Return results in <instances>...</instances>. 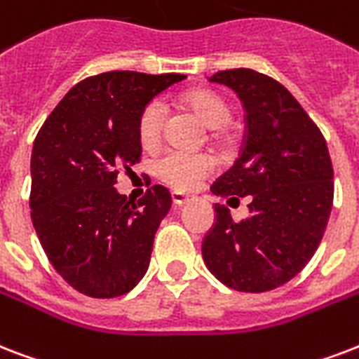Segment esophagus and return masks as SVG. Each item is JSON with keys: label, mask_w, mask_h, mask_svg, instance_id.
I'll list each match as a JSON object with an SVG mask.
<instances>
[{"label": "esophagus", "mask_w": 359, "mask_h": 359, "mask_svg": "<svg viewBox=\"0 0 359 359\" xmlns=\"http://www.w3.org/2000/svg\"><path fill=\"white\" fill-rule=\"evenodd\" d=\"M171 198H173V205H177V207H182V205H186L190 201V198L184 196V194H180V191H173Z\"/></svg>", "instance_id": "34e87169"}]
</instances>
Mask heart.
Segmentation results:
<instances>
[{
    "mask_svg": "<svg viewBox=\"0 0 359 359\" xmlns=\"http://www.w3.org/2000/svg\"><path fill=\"white\" fill-rule=\"evenodd\" d=\"M188 105L209 130H222L231 120L228 103L212 92H194L188 95ZM168 120V109L160 100L144 105L139 116L137 133L139 141L147 149L160 143ZM215 169V160L207 154L188 152V150H165L154 161V173L160 180L175 190H194L201 180Z\"/></svg>",
    "mask_w": 359,
    "mask_h": 359,
    "instance_id": "obj_1",
    "label": "heart"
}]
</instances>
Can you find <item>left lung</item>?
<instances>
[{"instance_id":"1","label":"left lung","mask_w":359,"mask_h":359,"mask_svg":"<svg viewBox=\"0 0 359 359\" xmlns=\"http://www.w3.org/2000/svg\"><path fill=\"white\" fill-rule=\"evenodd\" d=\"M239 95L245 143L212 182L220 198H250V215L233 222L215 205L216 222L201 245L207 269L237 292H267L299 273L324 237L333 205V168L324 135L280 82L258 71L209 76Z\"/></svg>"}]
</instances>
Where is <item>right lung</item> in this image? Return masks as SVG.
Instances as JSON below:
<instances>
[{
  "label": "right lung",
  "mask_w": 359,
  "mask_h": 359,
  "mask_svg": "<svg viewBox=\"0 0 359 359\" xmlns=\"http://www.w3.org/2000/svg\"><path fill=\"white\" fill-rule=\"evenodd\" d=\"M184 75L109 71L79 82L45 120L32 150V222L65 283L90 297H118L149 269L168 188L137 203L114 188L141 158L139 116Z\"/></svg>",
  "instance_id": "obj_1"
}]
</instances>
